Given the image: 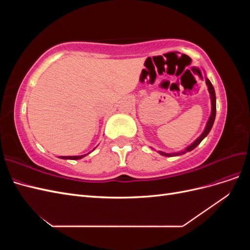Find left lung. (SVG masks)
I'll return each mask as SVG.
<instances>
[{
  "instance_id": "obj_1",
  "label": "left lung",
  "mask_w": 250,
  "mask_h": 250,
  "mask_svg": "<svg viewBox=\"0 0 250 250\" xmlns=\"http://www.w3.org/2000/svg\"><path fill=\"white\" fill-rule=\"evenodd\" d=\"M204 71V70H203ZM204 74H206V71H204ZM206 83L208 85V90L209 93V98H210V105H211V111H210V115H209V118L207 122V125L206 127H204V130L202 131V133L199 135V137L196 139L192 144H190L188 147H186L185 149L180 150V151H177V152H164V151H158V153H160L161 155H164V156H168V157H171V156H178V155H183L187 152H190V151H192L193 149H195L196 147H197L199 144L201 143V141L207 137V135L209 133L211 127H213L214 125V122H215V118H216V94H215V89H214V86L213 84H211L210 81L208 80V78L207 77L206 75ZM153 149V148H151ZM154 150V149H153Z\"/></svg>"
}]
</instances>
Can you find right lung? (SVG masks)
<instances>
[{"label":"right lung","mask_w":250,"mask_h":250,"mask_svg":"<svg viewBox=\"0 0 250 250\" xmlns=\"http://www.w3.org/2000/svg\"><path fill=\"white\" fill-rule=\"evenodd\" d=\"M89 153L90 152H88L86 154H83V155H74V156H59V158H62V160H80V158H83Z\"/></svg>","instance_id":"obj_1"}]
</instances>
